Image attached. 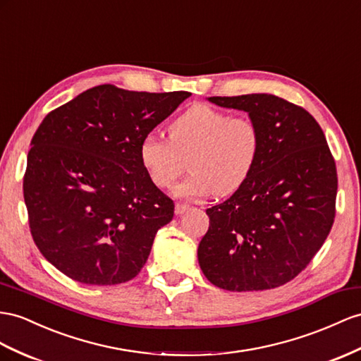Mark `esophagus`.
Returning <instances> with one entry per match:
<instances>
[{"mask_svg":"<svg viewBox=\"0 0 361 361\" xmlns=\"http://www.w3.org/2000/svg\"><path fill=\"white\" fill-rule=\"evenodd\" d=\"M188 210H189L188 204H183V202H177V204H175V214L177 215H183L184 212H188Z\"/></svg>","mask_w":361,"mask_h":361,"instance_id":"obj_1","label":"esophagus"}]
</instances>
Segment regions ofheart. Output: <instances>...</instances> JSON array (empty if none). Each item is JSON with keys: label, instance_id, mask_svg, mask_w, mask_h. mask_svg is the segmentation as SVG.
Returning a JSON list of instances; mask_svg holds the SVG:
<instances>
[{"label": "heart", "instance_id": "b5f03b06", "mask_svg": "<svg viewBox=\"0 0 361 361\" xmlns=\"http://www.w3.org/2000/svg\"><path fill=\"white\" fill-rule=\"evenodd\" d=\"M169 140L147 134L138 157L157 188L169 189L190 166V175L175 193L201 198L230 195L250 178L261 152L259 126L248 116H232L212 105L197 104L168 128Z\"/></svg>", "mask_w": 361, "mask_h": 361}]
</instances>
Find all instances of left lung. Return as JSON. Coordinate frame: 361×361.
I'll use <instances>...</instances> for the list:
<instances>
[{
	"label": "left lung",
	"instance_id": "left-lung-1",
	"mask_svg": "<svg viewBox=\"0 0 361 361\" xmlns=\"http://www.w3.org/2000/svg\"><path fill=\"white\" fill-rule=\"evenodd\" d=\"M209 100L247 111L259 126L261 152L244 186L206 210L200 267L227 291L276 288L307 269L334 224V157L316 118L288 100L273 94Z\"/></svg>",
	"mask_w": 361,
	"mask_h": 361
}]
</instances>
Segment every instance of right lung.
I'll list each match as a JSON object with an SVG mask.
<instances>
[{"instance_id": "1", "label": "right lung", "mask_w": 361, "mask_h": 361, "mask_svg": "<svg viewBox=\"0 0 361 361\" xmlns=\"http://www.w3.org/2000/svg\"><path fill=\"white\" fill-rule=\"evenodd\" d=\"M189 96L105 84L50 111L36 129L23 183L30 232L70 279L117 285L143 269L173 201L147 177L138 145Z\"/></svg>"}]
</instances>
